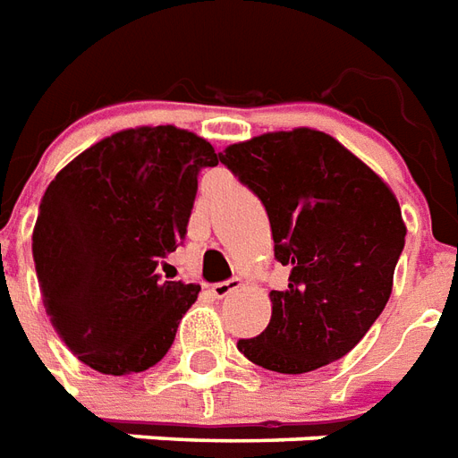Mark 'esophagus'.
Returning a JSON list of instances; mask_svg holds the SVG:
<instances>
[{
    "label": "esophagus",
    "instance_id": "obj_1",
    "mask_svg": "<svg viewBox=\"0 0 458 458\" xmlns=\"http://www.w3.org/2000/svg\"><path fill=\"white\" fill-rule=\"evenodd\" d=\"M239 287H242V277H229V280L212 284V294L222 299L226 297V294H232L233 290H239Z\"/></svg>",
    "mask_w": 458,
    "mask_h": 458
}]
</instances>
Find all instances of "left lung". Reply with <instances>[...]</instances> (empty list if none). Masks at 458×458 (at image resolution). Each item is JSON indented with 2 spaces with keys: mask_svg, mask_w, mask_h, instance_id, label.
Here are the masks:
<instances>
[{
  "mask_svg": "<svg viewBox=\"0 0 458 458\" xmlns=\"http://www.w3.org/2000/svg\"><path fill=\"white\" fill-rule=\"evenodd\" d=\"M270 219L277 263L273 316L239 340L250 362L280 374L314 372L347 355L386 307L405 225L394 192L326 132L297 127L232 144L219 154Z\"/></svg>",
  "mask_w": 458,
  "mask_h": 458,
  "instance_id": "obj_1",
  "label": "left lung"
}]
</instances>
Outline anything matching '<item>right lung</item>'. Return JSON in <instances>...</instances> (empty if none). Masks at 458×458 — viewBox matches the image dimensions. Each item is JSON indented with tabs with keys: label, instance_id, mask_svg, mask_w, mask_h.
<instances>
[{
	"label": "right lung",
	"instance_id": "right-lung-1",
	"mask_svg": "<svg viewBox=\"0 0 458 458\" xmlns=\"http://www.w3.org/2000/svg\"><path fill=\"white\" fill-rule=\"evenodd\" d=\"M215 147L174 125L135 127L81 151L47 185L33 229L43 304L72 352L101 374L144 372L174 345L200 284L161 280L185 239Z\"/></svg>",
	"mask_w": 458,
	"mask_h": 458
}]
</instances>
